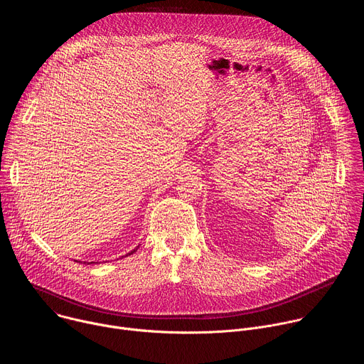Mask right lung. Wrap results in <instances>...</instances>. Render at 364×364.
<instances>
[{"label":"right lung","instance_id":"1","mask_svg":"<svg viewBox=\"0 0 364 364\" xmlns=\"http://www.w3.org/2000/svg\"><path fill=\"white\" fill-rule=\"evenodd\" d=\"M136 249H138V247H135V249H134V250H131V252H129V253H127V256H128V255H132V253H134V252H136ZM76 262H77V261H76ZM83 264H86V262H83ZM89 264H95V262H89ZM89 264H86V265H89Z\"/></svg>","mask_w":364,"mask_h":364}]
</instances>
